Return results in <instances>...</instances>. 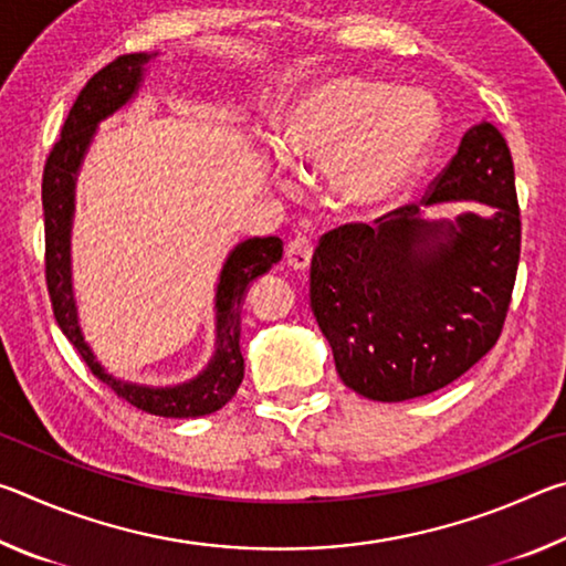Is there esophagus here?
I'll return each mask as SVG.
<instances>
[{
    "mask_svg": "<svg viewBox=\"0 0 566 566\" xmlns=\"http://www.w3.org/2000/svg\"><path fill=\"white\" fill-rule=\"evenodd\" d=\"M312 252H314V244L310 237H294L290 244H286V264L292 266V270H306L312 262Z\"/></svg>",
    "mask_w": 566,
    "mask_h": 566,
    "instance_id": "1",
    "label": "esophagus"
}]
</instances>
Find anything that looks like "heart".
Segmentation results:
<instances>
[{
    "label": "heart",
    "mask_w": 566,
    "mask_h": 566,
    "mask_svg": "<svg viewBox=\"0 0 566 566\" xmlns=\"http://www.w3.org/2000/svg\"><path fill=\"white\" fill-rule=\"evenodd\" d=\"M439 134L434 99L379 76L332 74L286 104L274 145L300 175L329 171L337 202L354 214L397 205L419 179Z\"/></svg>",
    "instance_id": "1"
}]
</instances>
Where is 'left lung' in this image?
<instances>
[{
  "instance_id": "8db88e82",
  "label": "left lung",
  "mask_w": 566,
  "mask_h": 566,
  "mask_svg": "<svg viewBox=\"0 0 566 566\" xmlns=\"http://www.w3.org/2000/svg\"><path fill=\"white\" fill-rule=\"evenodd\" d=\"M479 202L490 214L424 219L405 205L377 227L344 224L319 239L310 302L337 375L357 395L405 401L452 385L502 334L520 264L514 165L500 129L479 122L421 199Z\"/></svg>"
}]
</instances>
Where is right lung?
Here are the masks:
<instances>
[{
	"label": "right lung",
	"mask_w": 566,
	"mask_h": 566,
	"mask_svg": "<svg viewBox=\"0 0 566 566\" xmlns=\"http://www.w3.org/2000/svg\"><path fill=\"white\" fill-rule=\"evenodd\" d=\"M155 56L157 52L122 54L94 74L72 104L70 117L62 127V137L50 151L42 177L46 290H50L54 319L64 332V337L74 344L94 375L117 391V397L127 399L129 405L147 411V415L189 419L222 409L242 385L244 357L242 349H239V334H242V317L239 314H242L249 284L260 280L262 274L270 272L282 260V239L252 237L239 242L229 252L222 272H219L214 294V354L195 379L181 381L175 387L137 385V381H124L109 375L102 367V361L94 357L92 347L84 342L72 290V219L76 177H80L82 161L87 157L99 122L127 107L137 97L142 82H145L147 64Z\"/></svg>",
	"instance_id": "1"
}]
</instances>
